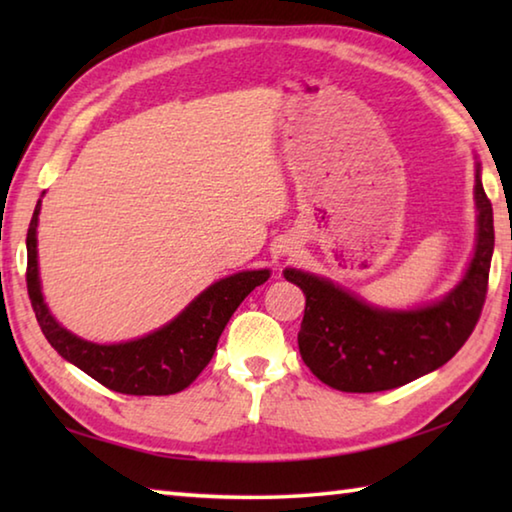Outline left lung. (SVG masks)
I'll return each instance as SVG.
<instances>
[{
  "instance_id": "1",
  "label": "left lung",
  "mask_w": 512,
  "mask_h": 512,
  "mask_svg": "<svg viewBox=\"0 0 512 512\" xmlns=\"http://www.w3.org/2000/svg\"><path fill=\"white\" fill-rule=\"evenodd\" d=\"M479 239L463 282L438 302L415 311H381L332 282L302 271H284L305 291L298 332L300 357L323 384L343 393H377L404 386L447 363L479 323L495 248L492 203L476 167Z\"/></svg>"
}]
</instances>
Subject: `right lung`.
<instances>
[{
  "label": "right lung",
  "mask_w": 512,
  "mask_h": 512,
  "mask_svg": "<svg viewBox=\"0 0 512 512\" xmlns=\"http://www.w3.org/2000/svg\"><path fill=\"white\" fill-rule=\"evenodd\" d=\"M40 201L27 232V289L38 325L60 357L81 368L110 391L124 395H173L187 388L214 357L219 336L250 291L268 280V271L225 277L205 289L183 314L144 339L97 345L69 334L51 318L42 300L36 259Z\"/></svg>",
  "instance_id": "1"
}]
</instances>
